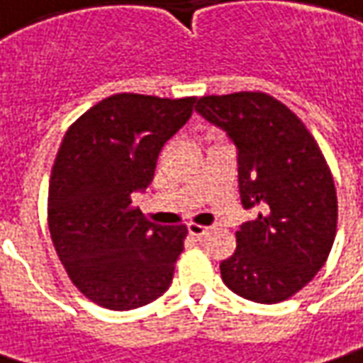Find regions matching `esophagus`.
Returning <instances> with one entry per match:
<instances>
[{
  "label": "esophagus",
  "instance_id": "obj_1",
  "mask_svg": "<svg viewBox=\"0 0 363 363\" xmlns=\"http://www.w3.org/2000/svg\"><path fill=\"white\" fill-rule=\"evenodd\" d=\"M208 226H201V224H189V233L192 234V236H196V238H202L204 234H208Z\"/></svg>",
  "mask_w": 363,
  "mask_h": 363
}]
</instances>
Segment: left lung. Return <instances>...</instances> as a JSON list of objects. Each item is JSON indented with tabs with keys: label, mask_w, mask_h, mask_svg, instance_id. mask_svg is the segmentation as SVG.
Returning <instances> with one entry per match:
<instances>
[{
	"label": "left lung",
	"mask_w": 363,
	"mask_h": 363,
	"mask_svg": "<svg viewBox=\"0 0 363 363\" xmlns=\"http://www.w3.org/2000/svg\"><path fill=\"white\" fill-rule=\"evenodd\" d=\"M196 113L234 143L240 202L258 211L236 230V250L220 262L223 282L260 304L288 300L324 266L336 238L326 159L304 123L266 93L201 97Z\"/></svg>",
	"instance_id": "left-lung-1"
}]
</instances>
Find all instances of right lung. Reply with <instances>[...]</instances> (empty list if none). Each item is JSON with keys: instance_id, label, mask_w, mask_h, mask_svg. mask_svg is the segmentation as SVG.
I'll return each mask as SVG.
<instances>
[{"instance_id": "right-lung-1", "label": "right lung", "mask_w": 363, "mask_h": 363, "mask_svg": "<svg viewBox=\"0 0 363 363\" xmlns=\"http://www.w3.org/2000/svg\"><path fill=\"white\" fill-rule=\"evenodd\" d=\"M194 103L119 93L65 133L49 181V233L91 302L133 310L169 290L186 226L149 223L133 194L149 186L164 143L191 119Z\"/></svg>"}]
</instances>
